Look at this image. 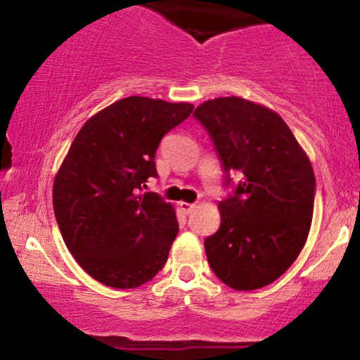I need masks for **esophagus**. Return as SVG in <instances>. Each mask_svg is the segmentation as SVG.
I'll use <instances>...</instances> for the list:
<instances>
[{
    "label": "esophagus",
    "mask_w": 360,
    "mask_h": 360,
    "mask_svg": "<svg viewBox=\"0 0 360 360\" xmlns=\"http://www.w3.org/2000/svg\"><path fill=\"white\" fill-rule=\"evenodd\" d=\"M180 208H181V211H184V213L190 214L191 211H193V210L196 208V205H195V203H185V201H181V203H180Z\"/></svg>",
    "instance_id": "esophagus-1"
}]
</instances>
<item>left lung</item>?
Here are the masks:
<instances>
[{
	"label": "left lung",
	"mask_w": 360,
	"mask_h": 360,
	"mask_svg": "<svg viewBox=\"0 0 360 360\" xmlns=\"http://www.w3.org/2000/svg\"><path fill=\"white\" fill-rule=\"evenodd\" d=\"M208 132L233 193L219 201L221 226L205 239L221 282L257 290L277 280L307 243L313 218V167L277 112L238 96L205 101L193 112ZM238 173L234 186L229 175Z\"/></svg>",
	"instance_id": "8db88e82"
}]
</instances>
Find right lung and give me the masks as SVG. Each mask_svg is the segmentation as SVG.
<instances>
[{"label": "right lung", "mask_w": 360, "mask_h": 360, "mask_svg": "<svg viewBox=\"0 0 360 360\" xmlns=\"http://www.w3.org/2000/svg\"><path fill=\"white\" fill-rule=\"evenodd\" d=\"M190 103L127 96L90 117L53 181V213L80 267L112 288H136L160 272L179 233L174 206L147 188L162 137Z\"/></svg>", "instance_id": "1"}]
</instances>
